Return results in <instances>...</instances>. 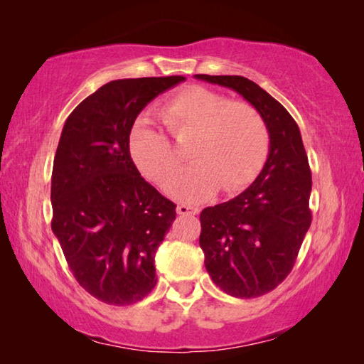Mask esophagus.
I'll return each instance as SVG.
<instances>
[{"mask_svg": "<svg viewBox=\"0 0 364 364\" xmlns=\"http://www.w3.org/2000/svg\"><path fill=\"white\" fill-rule=\"evenodd\" d=\"M176 212L180 215H197V213H199V208L191 207V205H186V204H180L176 207Z\"/></svg>", "mask_w": 364, "mask_h": 364, "instance_id": "1", "label": "esophagus"}]
</instances>
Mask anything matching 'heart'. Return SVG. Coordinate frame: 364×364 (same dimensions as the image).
Instances as JSON below:
<instances>
[{"label":"heart","mask_w":364,"mask_h":364,"mask_svg":"<svg viewBox=\"0 0 364 364\" xmlns=\"http://www.w3.org/2000/svg\"><path fill=\"white\" fill-rule=\"evenodd\" d=\"M160 117L178 141L193 139V165L176 175L181 157L170 138L149 122H139L130 136V154L149 180L183 202H202L221 189L247 186L262 170L269 149L267 122L247 102L202 86H189L168 97Z\"/></svg>","instance_id":"heart-1"}]
</instances>
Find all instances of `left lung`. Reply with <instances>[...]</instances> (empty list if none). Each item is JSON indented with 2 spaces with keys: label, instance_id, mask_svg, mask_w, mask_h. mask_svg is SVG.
Returning <instances> with one entry per match:
<instances>
[{
  "label": "left lung",
  "instance_id": "8db88e82",
  "mask_svg": "<svg viewBox=\"0 0 364 364\" xmlns=\"http://www.w3.org/2000/svg\"><path fill=\"white\" fill-rule=\"evenodd\" d=\"M231 88L267 122L269 151L260 175L234 199L200 213L205 268L221 291L254 299L287 278L311 225V171L299 125L281 102L241 75H196Z\"/></svg>",
  "mask_w": 364,
  "mask_h": 364
}]
</instances>
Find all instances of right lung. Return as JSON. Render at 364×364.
<instances>
[{"mask_svg":"<svg viewBox=\"0 0 364 364\" xmlns=\"http://www.w3.org/2000/svg\"><path fill=\"white\" fill-rule=\"evenodd\" d=\"M184 80H114L64 123L51 176V228L78 284L104 304H136L156 287L154 257L176 205L141 176L130 133L154 97Z\"/></svg>","mask_w":364,"mask_h":364,"instance_id":"add662e5","label":"right lung"}]
</instances>
